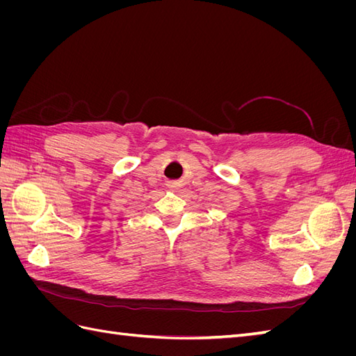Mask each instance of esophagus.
Returning <instances> with one entry per match:
<instances>
[{"label":"esophagus","mask_w":356,"mask_h":356,"mask_svg":"<svg viewBox=\"0 0 356 356\" xmlns=\"http://www.w3.org/2000/svg\"><path fill=\"white\" fill-rule=\"evenodd\" d=\"M170 188H178V182H169Z\"/></svg>","instance_id":"1"}]
</instances>
